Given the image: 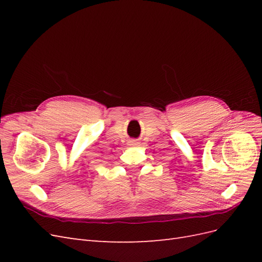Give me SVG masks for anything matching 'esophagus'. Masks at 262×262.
I'll return each instance as SVG.
<instances>
[{"mask_svg": "<svg viewBox=\"0 0 262 262\" xmlns=\"http://www.w3.org/2000/svg\"><path fill=\"white\" fill-rule=\"evenodd\" d=\"M129 143H130V145H136L137 144V141L136 140H131Z\"/></svg>", "mask_w": 262, "mask_h": 262, "instance_id": "esophagus-1", "label": "esophagus"}]
</instances>
